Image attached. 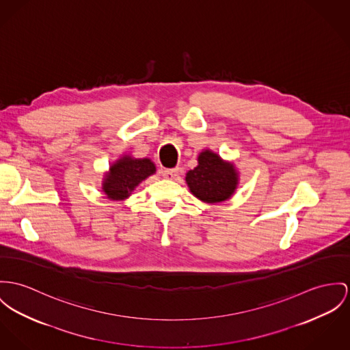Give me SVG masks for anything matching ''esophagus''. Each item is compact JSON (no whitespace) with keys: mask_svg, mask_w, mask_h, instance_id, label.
I'll list each match as a JSON object with an SVG mask.
<instances>
[{"mask_svg":"<svg viewBox=\"0 0 350 350\" xmlns=\"http://www.w3.org/2000/svg\"><path fill=\"white\" fill-rule=\"evenodd\" d=\"M161 173L163 178L174 180L177 177V174H178V169L177 167H174V169H162Z\"/></svg>","mask_w":350,"mask_h":350,"instance_id":"34e87169","label":"esophagus"}]
</instances>
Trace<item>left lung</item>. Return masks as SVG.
<instances>
[{
    "instance_id": "obj_1",
    "label": "left lung",
    "mask_w": 350,
    "mask_h": 350,
    "mask_svg": "<svg viewBox=\"0 0 350 350\" xmlns=\"http://www.w3.org/2000/svg\"><path fill=\"white\" fill-rule=\"evenodd\" d=\"M187 184L198 200L215 204L229 200L239 185V172L234 165L224 161L215 152L200 153L198 165L187 173Z\"/></svg>"
}]
</instances>
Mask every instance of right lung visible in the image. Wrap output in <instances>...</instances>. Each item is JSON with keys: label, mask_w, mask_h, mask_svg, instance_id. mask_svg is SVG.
<instances>
[{"label": "right lung", "mask_w": 350, "mask_h": 350, "mask_svg": "<svg viewBox=\"0 0 350 350\" xmlns=\"http://www.w3.org/2000/svg\"><path fill=\"white\" fill-rule=\"evenodd\" d=\"M156 173V165L149 159L124 156L111 163L103 181V191L109 200H125L144 180Z\"/></svg>", "instance_id": "1"}]
</instances>
